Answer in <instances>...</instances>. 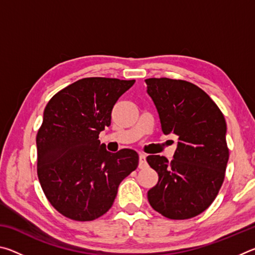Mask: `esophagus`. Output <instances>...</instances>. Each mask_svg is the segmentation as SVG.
Masks as SVG:
<instances>
[{
  "label": "esophagus",
  "instance_id": "1",
  "mask_svg": "<svg viewBox=\"0 0 255 255\" xmlns=\"http://www.w3.org/2000/svg\"><path fill=\"white\" fill-rule=\"evenodd\" d=\"M146 155L145 154H139V167L140 169H143V167H145L146 166Z\"/></svg>",
  "mask_w": 255,
  "mask_h": 255
}]
</instances>
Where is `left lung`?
<instances>
[{
    "label": "left lung",
    "mask_w": 255,
    "mask_h": 255,
    "mask_svg": "<svg viewBox=\"0 0 255 255\" xmlns=\"http://www.w3.org/2000/svg\"><path fill=\"white\" fill-rule=\"evenodd\" d=\"M162 131L179 137L173 159L149 155L158 182L148 190L154 210L170 219L201 214L218 195L228 162L226 122L217 105L197 85L182 80L147 79Z\"/></svg>",
    "instance_id": "8db88e82"
}]
</instances>
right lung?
<instances>
[{
    "mask_svg": "<svg viewBox=\"0 0 255 255\" xmlns=\"http://www.w3.org/2000/svg\"><path fill=\"white\" fill-rule=\"evenodd\" d=\"M135 80L86 77L47 103L37 133V172L45 196L73 221L99 218L111 208L122 181L138 166V154L110 153L99 133L111 124L112 108Z\"/></svg>",
    "mask_w": 255,
    "mask_h": 255,
    "instance_id": "add662e5",
    "label": "right lung"
}]
</instances>
